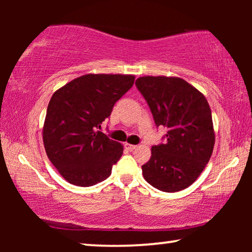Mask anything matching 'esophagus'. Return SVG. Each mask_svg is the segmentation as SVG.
I'll list each match as a JSON object with an SVG mask.
<instances>
[{"label": "esophagus", "mask_w": 252, "mask_h": 252, "mask_svg": "<svg viewBox=\"0 0 252 252\" xmlns=\"http://www.w3.org/2000/svg\"><path fill=\"white\" fill-rule=\"evenodd\" d=\"M125 148L126 149H128V150H134L136 148V146H134V144H130V143H125Z\"/></svg>", "instance_id": "1"}]
</instances>
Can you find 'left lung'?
I'll return each mask as SVG.
<instances>
[{"label":"left lung","mask_w":252,"mask_h":252,"mask_svg":"<svg viewBox=\"0 0 252 252\" xmlns=\"http://www.w3.org/2000/svg\"><path fill=\"white\" fill-rule=\"evenodd\" d=\"M135 85L157 126L167 128L166 142L151 148L142 165L148 184L158 190L180 191L194 184L215 147L211 109L205 96L178 77H141Z\"/></svg>","instance_id":"obj_1"}]
</instances>
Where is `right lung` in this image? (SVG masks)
I'll use <instances>...</instances> for the list:
<instances>
[{
	"mask_svg": "<svg viewBox=\"0 0 252 252\" xmlns=\"http://www.w3.org/2000/svg\"><path fill=\"white\" fill-rule=\"evenodd\" d=\"M135 80L132 74H85L51 96L42 137L47 156L67 182L89 187L105 180L123 155L101 124Z\"/></svg>",
	"mask_w": 252,
	"mask_h": 252,
	"instance_id": "obj_1",
	"label": "right lung"
}]
</instances>
